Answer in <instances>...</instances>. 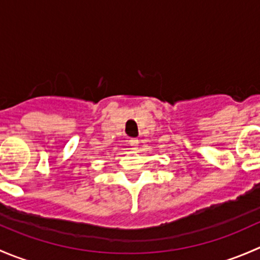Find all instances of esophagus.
I'll return each instance as SVG.
<instances>
[{
  "instance_id": "34e87169",
  "label": "esophagus",
  "mask_w": 260,
  "mask_h": 260,
  "mask_svg": "<svg viewBox=\"0 0 260 260\" xmlns=\"http://www.w3.org/2000/svg\"><path fill=\"white\" fill-rule=\"evenodd\" d=\"M138 145H140V141H138V138H131V140H129V146L132 147L133 149H137Z\"/></svg>"
}]
</instances>
